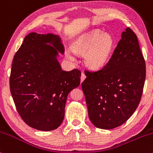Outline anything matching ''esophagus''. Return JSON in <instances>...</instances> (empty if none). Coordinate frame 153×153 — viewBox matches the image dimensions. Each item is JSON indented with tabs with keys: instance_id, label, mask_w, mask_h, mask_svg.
Wrapping results in <instances>:
<instances>
[{
	"instance_id": "1",
	"label": "esophagus",
	"mask_w": 153,
	"mask_h": 153,
	"mask_svg": "<svg viewBox=\"0 0 153 153\" xmlns=\"http://www.w3.org/2000/svg\"><path fill=\"white\" fill-rule=\"evenodd\" d=\"M85 78H86V76H85V73H81V76H80V81H81V82L83 81L84 80H85Z\"/></svg>"
}]
</instances>
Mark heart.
Masks as SVG:
<instances>
[{"instance_id":"b5f03b06","label":"heart","mask_w":153,"mask_h":153,"mask_svg":"<svg viewBox=\"0 0 153 153\" xmlns=\"http://www.w3.org/2000/svg\"><path fill=\"white\" fill-rule=\"evenodd\" d=\"M114 48V40L110 35L101 34V31H94L89 33L77 41L73 45L75 52L85 54V62L91 68L97 69L108 62ZM67 57L74 59L71 52H67Z\"/></svg>"}]
</instances>
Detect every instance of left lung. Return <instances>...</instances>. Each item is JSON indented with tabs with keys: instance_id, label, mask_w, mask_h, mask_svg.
<instances>
[{
	"instance_id": "8db88e82",
	"label": "left lung",
	"mask_w": 153,
	"mask_h": 153,
	"mask_svg": "<svg viewBox=\"0 0 153 153\" xmlns=\"http://www.w3.org/2000/svg\"><path fill=\"white\" fill-rule=\"evenodd\" d=\"M85 74L81 85L93 124L111 129L127 122L140 102L146 76L145 61L134 31L130 28L123 31L102 69L85 71Z\"/></svg>"
}]
</instances>
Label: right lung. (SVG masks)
<instances>
[{
	"label": "right lung",
	"instance_id": "obj_1",
	"mask_svg": "<svg viewBox=\"0 0 153 153\" xmlns=\"http://www.w3.org/2000/svg\"><path fill=\"white\" fill-rule=\"evenodd\" d=\"M58 52L64 53L59 36L31 32L13 59L9 82L16 108L27 125L38 130L60 125L68 95L80 85L81 72L62 71Z\"/></svg>",
	"mask_w": 153,
	"mask_h": 153
}]
</instances>
